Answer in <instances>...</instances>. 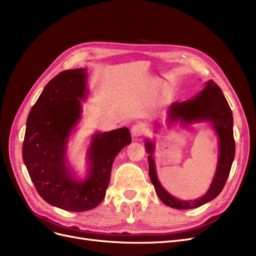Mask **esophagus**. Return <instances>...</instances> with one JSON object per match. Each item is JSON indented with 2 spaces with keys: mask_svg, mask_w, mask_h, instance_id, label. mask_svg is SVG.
Instances as JSON below:
<instances>
[{
  "mask_svg": "<svg viewBox=\"0 0 256 256\" xmlns=\"http://www.w3.org/2000/svg\"><path fill=\"white\" fill-rule=\"evenodd\" d=\"M145 132L146 128L142 124H136V125H134L132 128H131V134L134 138H141Z\"/></svg>",
  "mask_w": 256,
  "mask_h": 256,
  "instance_id": "1",
  "label": "esophagus"
}]
</instances>
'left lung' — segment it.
I'll return each instance as SVG.
<instances>
[{"mask_svg":"<svg viewBox=\"0 0 256 256\" xmlns=\"http://www.w3.org/2000/svg\"><path fill=\"white\" fill-rule=\"evenodd\" d=\"M168 124L180 122L184 125H190L198 122H210L219 136V160L212 182L205 194L193 200H182L162 187L158 180L152 152L154 145L146 140L145 148L150 154V178L154 190L162 203L175 209H192L202 206L218 196L233 164L235 157V140L233 134V113L224 97L221 88L212 80L206 82L205 88L193 98L184 102H174L168 111Z\"/></svg>","mask_w":256,"mask_h":256,"instance_id":"1","label":"left lung"}]
</instances>
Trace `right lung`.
I'll use <instances>...</instances> for the list:
<instances>
[{
    "mask_svg": "<svg viewBox=\"0 0 256 256\" xmlns=\"http://www.w3.org/2000/svg\"><path fill=\"white\" fill-rule=\"evenodd\" d=\"M86 76V69H69L46 85L30 111L22 145V158L37 192L47 203L68 212H86L102 202L113 161L131 143L125 127L94 134L88 150V176L84 180L74 177L66 148L81 118Z\"/></svg>",
    "mask_w": 256,
    "mask_h": 256,
    "instance_id": "right-lung-1",
    "label": "right lung"
}]
</instances>
